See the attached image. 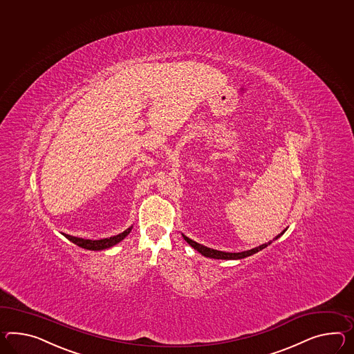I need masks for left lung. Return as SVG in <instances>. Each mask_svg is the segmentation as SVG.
I'll use <instances>...</instances> for the list:
<instances>
[{"label":"left lung","mask_w":354,"mask_h":354,"mask_svg":"<svg viewBox=\"0 0 354 354\" xmlns=\"http://www.w3.org/2000/svg\"><path fill=\"white\" fill-rule=\"evenodd\" d=\"M286 232V229H284L281 233L279 234V235H276L275 238L272 239V241H268V243H265V244H261L259 247H256V248H252L250 250H244V252H238V253H232V252H223V250H212V248H208L206 245H203V244H199L197 241H192L190 238L188 236H185L184 234H181L183 235V238L185 239V241L189 244L190 247H193L194 250H198L199 253L202 254V256H205V257H208V259H245V257H250L252 254H254V253H257L259 250H263V248H266L268 245H270L272 241H276V239H279L283 234Z\"/></svg>","instance_id":"1"}]
</instances>
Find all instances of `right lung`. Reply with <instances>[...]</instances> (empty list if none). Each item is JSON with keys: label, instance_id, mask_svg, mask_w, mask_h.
I'll return each mask as SVG.
<instances>
[{"label": "right lung", "instance_id": "1", "mask_svg": "<svg viewBox=\"0 0 354 354\" xmlns=\"http://www.w3.org/2000/svg\"><path fill=\"white\" fill-rule=\"evenodd\" d=\"M131 229H133V226H130L127 230H124L122 233L118 234V235H113V236H110V238H104V239H98V241L78 238V236H73V235H69V234L62 233V235H64L65 238H68L70 241H73L74 244H77L78 247L84 248V250H102L111 248L113 245H116L118 243H120V241L131 232Z\"/></svg>", "mask_w": 354, "mask_h": 354}]
</instances>
